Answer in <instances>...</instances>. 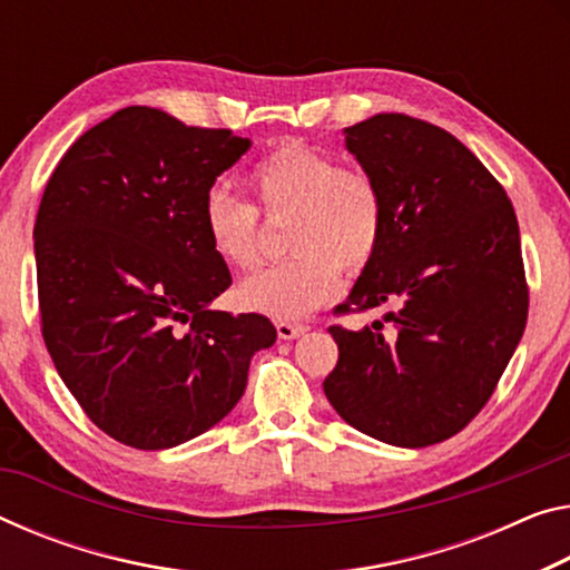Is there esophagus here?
I'll return each instance as SVG.
<instances>
[{"instance_id":"34e87169","label":"esophagus","mask_w":570,"mask_h":570,"mask_svg":"<svg viewBox=\"0 0 570 570\" xmlns=\"http://www.w3.org/2000/svg\"><path fill=\"white\" fill-rule=\"evenodd\" d=\"M306 330H309L306 324H294V322H278L276 324L278 340H296V337H302Z\"/></svg>"}]
</instances>
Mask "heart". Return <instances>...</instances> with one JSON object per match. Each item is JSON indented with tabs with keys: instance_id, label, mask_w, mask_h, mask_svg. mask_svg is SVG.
I'll list each match as a JSON object with an SVG mask.
<instances>
[{
	"instance_id": "b5f03b06",
	"label": "heart",
	"mask_w": 570,
	"mask_h": 570,
	"mask_svg": "<svg viewBox=\"0 0 570 570\" xmlns=\"http://www.w3.org/2000/svg\"><path fill=\"white\" fill-rule=\"evenodd\" d=\"M248 185L271 220L288 218L284 264L250 276L236 288L248 312L294 322L334 299L347 274L375 258L385 233L383 189L373 175L340 167L312 144L288 139L253 167ZM207 243L223 264L250 271L261 261L258 213L213 189L203 205Z\"/></svg>"
}]
</instances>
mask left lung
<instances>
[{
  "instance_id": "obj_1",
  "label": "left lung",
  "mask_w": 570,
  "mask_h": 570,
  "mask_svg": "<svg viewBox=\"0 0 570 570\" xmlns=\"http://www.w3.org/2000/svg\"><path fill=\"white\" fill-rule=\"evenodd\" d=\"M383 189L385 233L337 312L387 304L383 322L330 327L324 395L352 429L421 449L484 409L528 322L520 228L502 185L449 131L403 114L345 129Z\"/></svg>"
}]
</instances>
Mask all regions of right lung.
<instances>
[{
  "label": "right lung",
  "mask_w": 570,
  "mask_h": 570,
  "mask_svg": "<svg viewBox=\"0 0 570 570\" xmlns=\"http://www.w3.org/2000/svg\"><path fill=\"white\" fill-rule=\"evenodd\" d=\"M248 149L230 129L129 106L88 129L45 187L32 233L45 345L88 419L126 446L213 429L276 342L261 314L210 309L230 271L203 205Z\"/></svg>",
  "instance_id": "add662e5"
}]
</instances>
